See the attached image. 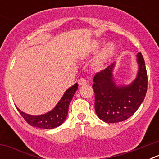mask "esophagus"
<instances>
[{"instance_id": "obj_1", "label": "esophagus", "mask_w": 159, "mask_h": 159, "mask_svg": "<svg viewBox=\"0 0 159 159\" xmlns=\"http://www.w3.org/2000/svg\"><path fill=\"white\" fill-rule=\"evenodd\" d=\"M87 84V80L84 78H81L80 80H79V85L80 86H83V85H86Z\"/></svg>"}]
</instances>
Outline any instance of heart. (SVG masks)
<instances>
[{"instance_id":"heart-1","label":"heart","mask_w":159,"mask_h":159,"mask_svg":"<svg viewBox=\"0 0 159 159\" xmlns=\"http://www.w3.org/2000/svg\"><path fill=\"white\" fill-rule=\"evenodd\" d=\"M101 45H102V42L98 41V40H93L92 42H91L89 45L87 47L86 50L84 51V54L82 55L83 58H87V57H90L91 55L95 54L99 50ZM115 50H116V47L114 45V43H107L95 56L93 62H92V67L95 70L101 69L106 64L107 61L113 56Z\"/></svg>"}]
</instances>
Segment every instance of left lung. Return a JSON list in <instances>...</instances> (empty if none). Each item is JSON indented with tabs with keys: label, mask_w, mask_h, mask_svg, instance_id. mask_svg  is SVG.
Here are the masks:
<instances>
[{
	"label": "left lung",
	"mask_w": 159,
	"mask_h": 159,
	"mask_svg": "<svg viewBox=\"0 0 159 159\" xmlns=\"http://www.w3.org/2000/svg\"><path fill=\"white\" fill-rule=\"evenodd\" d=\"M139 71L130 85L117 86L113 80L115 64L96 73L92 85L95 92V110L105 123L124 121L135 113L147 91V73L143 55H137Z\"/></svg>",
	"instance_id": "left-lung-1"
}]
</instances>
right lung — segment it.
Instances as JSON below:
<instances>
[{
  "instance_id": "obj_1",
  "label": "right lung",
  "mask_w": 159,
  "mask_h": 159,
  "mask_svg": "<svg viewBox=\"0 0 159 159\" xmlns=\"http://www.w3.org/2000/svg\"><path fill=\"white\" fill-rule=\"evenodd\" d=\"M78 88V84H75L65 92L61 99L51 111L40 116H31L24 113L18 109V111L21 115L25 120L32 127H39L43 129H52L59 127L66 119L68 112V107L72 99L73 95Z\"/></svg>"
}]
</instances>
